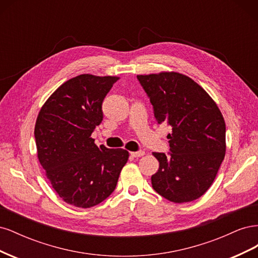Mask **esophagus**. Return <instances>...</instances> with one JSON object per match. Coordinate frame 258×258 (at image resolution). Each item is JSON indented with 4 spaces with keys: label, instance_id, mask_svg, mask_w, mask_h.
<instances>
[{
    "label": "esophagus",
    "instance_id": "1",
    "mask_svg": "<svg viewBox=\"0 0 258 258\" xmlns=\"http://www.w3.org/2000/svg\"><path fill=\"white\" fill-rule=\"evenodd\" d=\"M145 153L143 152V151H139V152H131L130 153V155L132 156V157H136V158H138V157H141V156H143Z\"/></svg>",
    "mask_w": 258,
    "mask_h": 258
}]
</instances>
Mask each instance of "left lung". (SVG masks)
<instances>
[{
  "mask_svg": "<svg viewBox=\"0 0 258 258\" xmlns=\"http://www.w3.org/2000/svg\"><path fill=\"white\" fill-rule=\"evenodd\" d=\"M158 123L172 128L170 153H153L159 169L152 185L175 204L201 197L212 185L226 152L224 117L207 91L176 72L138 75Z\"/></svg>",
  "mask_w": 258,
  "mask_h": 258,
  "instance_id": "8db88e82",
  "label": "left lung"
}]
</instances>
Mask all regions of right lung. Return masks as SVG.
<instances>
[{
    "label": "right lung",
    "mask_w": 258,
    "mask_h": 258,
    "mask_svg": "<svg viewBox=\"0 0 258 258\" xmlns=\"http://www.w3.org/2000/svg\"><path fill=\"white\" fill-rule=\"evenodd\" d=\"M117 76L82 74L54 91L38 113L37 157L52 188L77 208H91L114 191L129 153L98 147L91 134L103 120L102 102Z\"/></svg>",
    "instance_id": "1"
}]
</instances>
